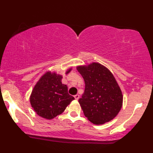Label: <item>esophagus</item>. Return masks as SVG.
<instances>
[{
    "label": "esophagus",
    "mask_w": 153,
    "mask_h": 153,
    "mask_svg": "<svg viewBox=\"0 0 153 153\" xmlns=\"http://www.w3.org/2000/svg\"><path fill=\"white\" fill-rule=\"evenodd\" d=\"M74 98H75V99H76V100H78L79 98V96L78 95V94H76V95L74 96Z\"/></svg>",
    "instance_id": "1"
}]
</instances>
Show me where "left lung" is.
<instances>
[{"label": "left lung", "instance_id": "8db88e82", "mask_svg": "<svg viewBox=\"0 0 153 153\" xmlns=\"http://www.w3.org/2000/svg\"><path fill=\"white\" fill-rule=\"evenodd\" d=\"M77 69L85 83V92L78 100L84 114L96 125L110 121L123 104L121 90L112 74L96 62Z\"/></svg>", "mask_w": 153, "mask_h": 153}]
</instances>
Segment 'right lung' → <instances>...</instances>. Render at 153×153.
I'll list each match as a JSON object with an SVG mask.
<instances>
[{"label":"right lung","instance_id":"obj_1","mask_svg":"<svg viewBox=\"0 0 153 153\" xmlns=\"http://www.w3.org/2000/svg\"><path fill=\"white\" fill-rule=\"evenodd\" d=\"M71 68L66 71L70 72ZM62 76L47 72L37 82L32 91L30 104L39 116L52 119L61 114L74 97L68 93V87L62 83Z\"/></svg>","mask_w":153,"mask_h":153}]
</instances>
